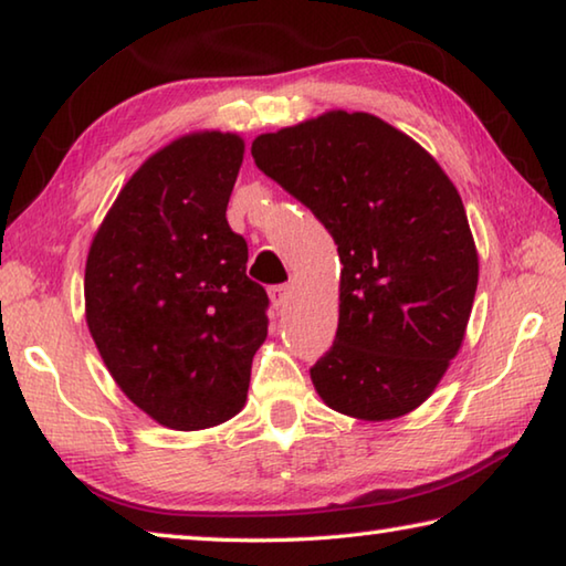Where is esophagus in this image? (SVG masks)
<instances>
[{
	"label": "esophagus",
	"mask_w": 566,
	"mask_h": 566,
	"mask_svg": "<svg viewBox=\"0 0 566 566\" xmlns=\"http://www.w3.org/2000/svg\"><path fill=\"white\" fill-rule=\"evenodd\" d=\"M292 292L294 286L292 284H280V286H272L270 290V300L276 306V310H286V304L292 300Z\"/></svg>",
	"instance_id": "obj_1"
}]
</instances>
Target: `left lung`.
<instances>
[{
  "label": "left lung",
  "instance_id": "1",
  "mask_svg": "<svg viewBox=\"0 0 566 566\" xmlns=\"http://www.w3.org/2000/svg\"><path fill=\"white\" fill-rule=\"evenodd\" d=\"M252 158L338 248V328L312 368L324 403L381 423L416 410L458 356L478 248L438 160L374 113L326 111L262 133Z\"/></svg>",
  "mask_w": 566,
  "mask_h": 566
}]
</instances>
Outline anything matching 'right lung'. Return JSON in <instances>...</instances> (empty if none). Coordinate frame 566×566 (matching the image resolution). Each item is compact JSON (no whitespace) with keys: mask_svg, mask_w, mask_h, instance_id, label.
Returning <instances> with one entry per match:
<instances>
[{"mask_svg":"<svg viewBox=\"0 0 566 566\" xmlns=\"http://www.w3.org/2000/svg\"><path fill=\"white\" fill-rule=\"evenodd\" d=\"M238 133L192 130L143 160L91 240L86 326L133 406L170 430L244 408L266 338V292L228 224Z\"/></svg>","mask_w":566,"mask_h":566,"instance_id":"add662e5","label":"right lung"}]
</instances>
